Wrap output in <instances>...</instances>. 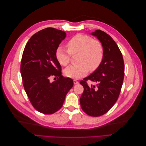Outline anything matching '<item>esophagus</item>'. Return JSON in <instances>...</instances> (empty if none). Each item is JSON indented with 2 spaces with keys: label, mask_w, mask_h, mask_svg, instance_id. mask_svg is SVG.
<instances>
[{
  "label": "esophagus",
  "mask_w": 146,
  "mask_h": 146,
  "mask_svg": "<svg viewBox=\"0 0 146 146\" xmlns=\"http://www.w3.org/2000/svg\"><path fill=\"white\" fill-rule=\"evenodd\" d=\"M73 82H74V83L75 84V85H77V84H78V82L77 80H74Z\"/></svg>",
  "instance_id": "34e87169"
}]
</instances>
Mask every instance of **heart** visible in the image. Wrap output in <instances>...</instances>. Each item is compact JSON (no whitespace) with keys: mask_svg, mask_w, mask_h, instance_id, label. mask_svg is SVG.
Returning <instances> with one entry per match:
<instances>
[{"mask_svg":"<svg viewBox=\"0 0 146 146\" xmlns=\"http://www.w3.org/2000/svg\"><path fill=\"white\" fill-rule=\"evenodd\" d=\"M68 50L58 46L55 51V56L58 63L66 66L70 63L71 55L78 54V64L66 68L64 75L72 78H80L86 76L89 69L94 71L100 65L104 57V49L98 40L92 39L88 35L77 34L67 43Z\"/></svg>","mask_w":146,"mask_h":146,"instance_id":"b5f03b06","label":"heart"}]
</instances>
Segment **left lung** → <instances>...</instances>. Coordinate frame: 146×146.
Returning a JSON list of instances; mask_svg holds the SVG:
<instances>
[{"instance_id": "8db88e82", "label": "left lung", "mask_w": 146, "mask_h": 146, "mask_svg": "<svg viewBox=\"0 0 146 146\" xmlns=\"http://www.w3.org/2000/svg\"><path fill=\"white\" fill-rule=\"evenodd\" d=\"M97 37L104 49L99 67L80 83L84 91L80 99L81 108L88 115L98 117L111 109L117 101L124 77V63L122 53L113 38L100 30L91 33ZM90 80L96 86H88Z\"/></svg>"}]
</instances>
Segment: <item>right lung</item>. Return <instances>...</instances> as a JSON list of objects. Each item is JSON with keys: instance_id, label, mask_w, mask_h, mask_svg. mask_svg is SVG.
Listing matches in <instances>:
<instances>
[{"instance_id": "1", "label": "right lung", "mask_w": 146, "mask_h": 146, "mask_svg": "<svg viewBox=\"0 0 146 146\" xmlns=\"http://www.w3.org/2000/svg\"><path fill=\"white\" fill-rule=\"evenodd\" d=\"M66 36L63 31L54 28L39 31L30 38L22 56L21 74L24 90L33 107L43 114L58 111L74 85L72 79L61 75L55 56L56 48ZM52 76L55 81H50Z\"/></svg>"}]
</instances>
